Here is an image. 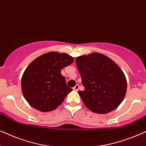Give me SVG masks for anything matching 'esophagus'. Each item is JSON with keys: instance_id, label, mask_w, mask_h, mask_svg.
Here are the masks:
<instances>
[{"instance_id": "esophagus-1", "label": "esophagus", "mask_w": 146, "mask_h": 146, "mask_svg": "<svg viewBox=\"0 0 146 146\" xmlns=\"http://www.w3.org/2000/svg\"><path fill=\"white\" fill-rule=\"evenodd\" d=\"M78 89H79V85L78 84H76L74 87L73 88V90H75V91H78Z\"/></svg>"}]
</instances>
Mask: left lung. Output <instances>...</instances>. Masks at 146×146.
I'll return each mask as SVG.
<instances>
[{
    "label": "left lung",
    "instance_id": "8db88e82",
    "mask_svg": "<svg viewBox=\"0 0 146 146\" xmlns=\"http://www.w3.org/2000/svg\"><path fill=\"white\" fill-rule=\"evenodd\" d=\"M84 90L79 91L90 110L105 114L117 108L124 98L127 80L119 66L102 54L93 52L76 59Z\"/></svg>",
    "mask_w": 146,
    "mask_h": 146
}]
</instances>
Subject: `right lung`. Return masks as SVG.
Masks as SVG:
<instances>
[{
    "label": "right lung",
    "instance_id": "right-lung-1",
    "mask_svg": "<svg viewBox=\"0 0 146 146\" xmlns=\"http://www.w3.org/2000/svg\"><path fill=\"white\" fill-rule=\"evenodd\" d=\"M73 62L71 56L58 52L45 53L34 60L21 79L22 92L28 103L42 112L58 107L72 91L67 86L61 69Z\"/></svg>",
    "mask_w": 146,
    "mask_h": 146
}]
</instances>
